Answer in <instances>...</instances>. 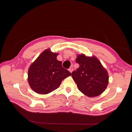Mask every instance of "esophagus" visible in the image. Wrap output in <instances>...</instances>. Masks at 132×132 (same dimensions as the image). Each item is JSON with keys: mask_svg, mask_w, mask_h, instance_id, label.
I'll return each mask as SVG.
<instances>
[{"mask_svg": "<svg viewBox=\"0 0 132 132\" xmlns=\"http://www.w3.org/2000/svg\"><path fill=\"white\" fill-rule=\"evenodd\" d=\"M69 71L71 73L72 72V71H73V68H72V67H70L69 68Z\"/></svg>", "mask_w": 132, "mask_h": 132, "instance_id": "obj_1", "label": "esophagus"}]
</instances>
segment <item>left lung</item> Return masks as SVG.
<instances>
[{
	"label": "left lung",
	"mask_w": 132,
	"mask_h": 132,
	"mask_svg": "<svg viewBox=\"0 0 132 132\" xmlns=\"http://www.w3.org/2000/svg\"><path fill=\"white\" fill-rule=\"evenodd\" d=\"M76 62L79 67L72 72L71 76L79 90L89 97L101 95L109 82L106 69L95 56L89 57L79 54Z\"/></svg>",
	"instance_id": "obj_1"
}]
</instances>
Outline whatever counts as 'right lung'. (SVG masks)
I'll use <instances>...</instances> for the list:
<instances>
[{
  "instance_id": "1",
  "label": "right lung",
  "mask_w": 132,
  "mask_h": 132,
  "mask_svg": "<svg viewBox=\"0 0 132 132\" xmlns=\"http://www.w3.org/2000/svg\"><path fill=\"white\" fill-rule=\"evenodd\" d=\"M58 54L47 49L30 65L28 80L35 92L49 93L58 88L62 80L71 75L63 67L62 62L57 60Z\"/></svg>"
}]
</instances>
